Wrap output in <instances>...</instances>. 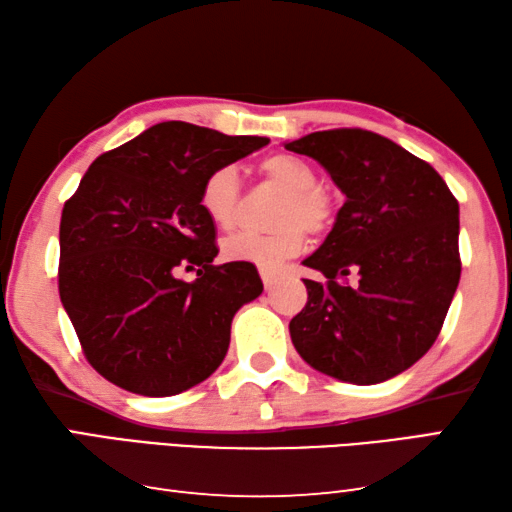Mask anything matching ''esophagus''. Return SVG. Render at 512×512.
Returning <instances> with one entry per match:
<instances>
[{
  "instance_id": "1",
  "label": "esophagus",
  "mask_w": 512,
  "mask_h": 512,
  "mask_svg": "<svg viewBox=\"0 0 512 512\" xmlns=\"http://www.w3.org/2000/svg\"><path fill=\"white\" fill-rule=\"evenodd\" d=\"M259 275H262V282L266 286V291H271V288H275V284L282 280V275L275 273V271H259Z\"/></svg>"
}]
</instances>
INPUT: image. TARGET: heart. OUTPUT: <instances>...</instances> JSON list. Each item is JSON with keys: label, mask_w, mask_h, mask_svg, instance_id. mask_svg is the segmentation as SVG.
Wrapping results in <instances>:
<instances>
[{"label": "heart", "mask_w": 512, "mask_h": 512, "mask_svg": "<svg viewBox=\"0 0 512 512\" xmlns=\"http://www.w3.org/2000/svg\"><path fill=\"white\" fill-rule=\"evenodd\" d=\"M266 181L284 190L277 201V224L271 232H237L224 241V255L232 262L253 264L262 271H275L284 259L297 255L304 246V230L311 235L333 224L336 206L329 192L318 185V172L295 154H273L259 165ZM199 206L219 228H230L239 208V176L235 167H217L201 183Z\"/></svg>", "instance_id": "1"}]
</instances>
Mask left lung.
Returning a JSON list of instances; mask_svg holds the SVG:
<instances>
[{"label": "left lung", "instance_id": "left-lung-1", "mask_svg": "<svg viewBox=\"0 0 512 512\" xmlns=\"http://www.w3.org/2000/svg\"><path fill=\"white\" fill-rule=\"evenodd\" d=\"M311 156L345 194L336 224L304 266V309L288 324L297 353L342 383L376 385L421 360L461 277L459 203L430 163L367 129L284 143Z\"/></svg>", "mask_w": 512, "mask_h": 512}]
</instances>
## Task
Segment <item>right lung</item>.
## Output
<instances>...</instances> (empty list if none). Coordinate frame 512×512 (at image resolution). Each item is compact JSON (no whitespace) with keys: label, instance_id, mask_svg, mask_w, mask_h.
Instances as JSON below:
<instances>
[{"label":"right lung","instance_id":"right-lung-1","mask_svg":"<svg viewBox=\"0 0 512 512\" xmlns=\"http://www.w3.org/2000/svg\"><path fill=\"white\" fill-rule=\"evenodd\" d=\"M268 145L181 120L159 123L89 165L60 221V300L109 383L174 396L224 362L230 324L262 295L253 264L215 266L206 176ZM183 270L198 280L183 283Z\"/></svg>","mask_w":512,"mask_h":512}]
</instances>
